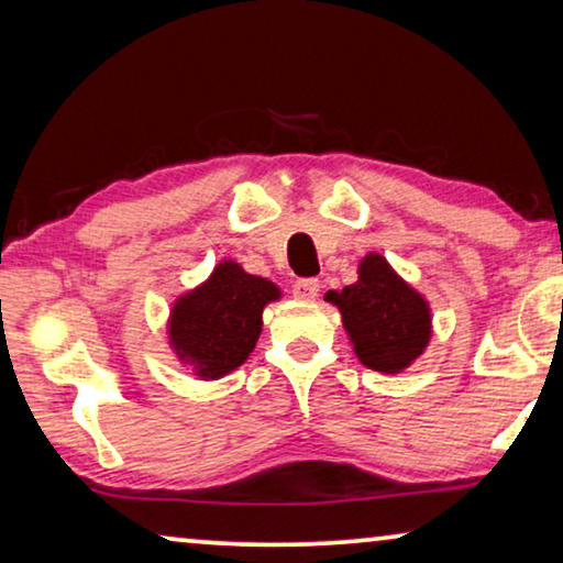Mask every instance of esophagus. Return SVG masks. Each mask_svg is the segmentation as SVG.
I'll return each instance as SVG.
<instances>
[{
	"instance_id": "obj_1",
	"label": "esophagus",
	"mask_w": 563,
	"mask_h": 563,
	"mask_svg": "<svg viewBox=\"0 0 563 563\" xmlns=\"http://www.w3.org/2000/svg\"><path fill=\"white\" fill-rule=\"evenodd\" d=\"M319 290H321V283L316 278H300L292 283V296L298 300H313L319 296Z\"/></svg>"
}]
</instances>
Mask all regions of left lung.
Masks as SVG:
<instances>
[{
    "label": "left lung",
    "instance_id": "1",
    "mask_svg": "<svg viewBox=\"0 0 563 563\" xmlns=\"http://www.w3.org/2000/svg\"><path fill=\"white\" fill-rule=\"evenodd\" d=\"M357 283L344 290H329L342 313L346 336L364 367L398 375L408 369L431 342V306L393 265L367 252L360 260Z\"/></svg>",
    "mask_w": 563,
    "mask_h": 563
}]
</instances>
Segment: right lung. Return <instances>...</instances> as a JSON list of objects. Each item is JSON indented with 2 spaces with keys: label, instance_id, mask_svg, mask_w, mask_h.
<instances>
[{
  "label": "right lung",
  "instance_id": "right-lung-1",
  "mask_svg": "<svg viewBox=\"0 0 563 563\" xmlns=\"http://www.w3.org/2000/svg\"><path fill=\"white\" fill-rule=\"evenodd\" d=\"M280 300V288L267 278L221 260L194 290L176 298L168 319V344L178 362L199 379L234 372L255 350L267 303Z\"/></svg>",
  "mask_w": 563,
  "mask_h": 563
}]
</instances>
